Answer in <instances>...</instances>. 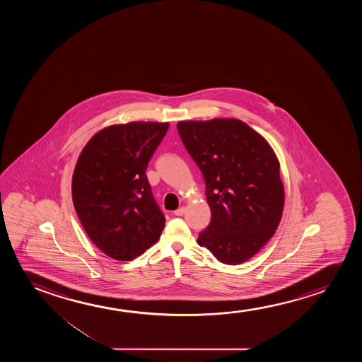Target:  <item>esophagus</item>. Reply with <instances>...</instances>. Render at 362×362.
<instances>
[{
    "instance_id": "esophagus-1",
    "label": "esophagus",
    "mask_w": 362,
    "mask_h": 362,
    "mask_svg": "<svg viewBox=\"0 0 362 362\" xmlns=\"http://www.w3.org/2000/svg\"><path fill=\"white\" fill-rule=\"evenodd\" d=\"M184 213H185V208L182 206V208L177 209V210L174 211V215H177V216H182Z\"/></svg>"
}]
</instances>
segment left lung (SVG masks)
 Here are the masks:
<instances>
[{
	"label": "left lung",
	"instance_id": "left-lung-1",
	"mask_svg": "<svg viewBox=\"0 0 362 362\" xmlns=\"http://www.w3.org/2000/svg\"><path fill=\"white\" fill-rule=\"evenodd\" d=\"M178 132L205 180L211 221L198 243L240 264L272 238L282 218L279 160L266 139L238 119L179 121Z\"/></svg>",
	"mask_w": 362,
	"mask_h": 362
}]
</instances>
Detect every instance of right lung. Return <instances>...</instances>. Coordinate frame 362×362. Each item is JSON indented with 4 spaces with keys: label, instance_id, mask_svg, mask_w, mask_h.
I'll list each match as a JSON object with an SVG mask.
<instances>
[{
    "label": "right lung",
    "instance_id": "add662e5",
    "mask_svg": "<svg viewBox=\"0 0 362 362\" xmlns=\"http://www.w3.org/2000/svg\"><path fill=\"white\" fill-rule=\"evenodd\" d=\"M168 122L134 121L100 129L80 152L71 197L96 247L117 261L139 257L158 241L165 218L146 175Z\"/></svg>",
    "mask_w": 362,
    "mask_h": 362
}]
</instances>
